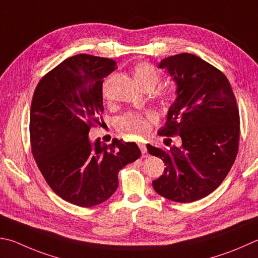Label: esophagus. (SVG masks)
Here are the masks:
<instances>
[{"mask_svg":"<svg viewBox=\"0 0 258 258\" xmlns=\"http://www.w3.org/2000/svg\"><path fill=\"white\" fill-rule=\"evenodd\" d=\"M139 148H140V150H141V152L142 153H147V147H145V144L144 143H139Z\"/></svg>","mask_w":258,"mask_h":258,"instance_id":"34e87169","label":"esophagus"}]
</instances>
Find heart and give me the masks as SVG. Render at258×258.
Instances as JSON below:
<instances>
[{"mask_svg": "<svg viewBox=\"0 0 258 258\" xmlns=\"http://www.w3.org/2000/svg\"><path fill=\"white\" fill-rule=\"evenodd\" d=\"M133 76L135 81L140 87L153 89L160 80L159 73L151 64L139 63L135 65L133 70ZM175 93L171 90H166L161 93V99L163 102H169L174 99ZM156 123V117L152 114L140 115V114H127L118 119V130L120 132L130 135L135 140H140L147 135L152 125Z\"/></svg>", "mask_w": 258, "mask_h": 258, "instance_id": "1", "label": "heart"}]
</instances>
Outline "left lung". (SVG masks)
<instances>
[{"mask_svg":"<svg viewBox=\"0 0 258 258\" xmlns=\"http://www.w3.org/2000/svg\"><path fill=\"white\" fill-rule=\"evenodd\" d=\"M159 68L176 82L177 98L158 134L179 135L181 145L169 151L147 145L166 165L152 185L163 198L190 203L217 189L231 169L239 145V110L227 77L199 56H169Z\"/></svg>","mask_w":258,"mask_h":258,"instance_id":"8db88e82","label":"left lung"}]
</instances>
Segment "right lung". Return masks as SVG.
<instances>
[{
    "label": "right lung",
    "instance_id": "obj_1",
    "mask_svg": "<svg viewBox=\"0 0 258 258\" xmlns=\"http://www.w3.org/2000/svg\"><path fill=\"white\" fill-rule=\"evenodd\" d=\"M116 68L110 58L72 56L41 79L32 97V156L50 188L81 208L108 200L118 187V171L141 156L134 142L89 139L92 126L101 125L102 79Z\"/></svg>",
    "mask_w": 258,
    "mask_h": 258
}]
</instances>
